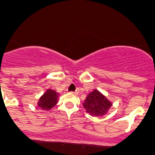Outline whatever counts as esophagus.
Listing matches in <instances>:
<instances>
[{"instance_id":"34e87169","label":"esophagus","mask_w":155,"mask_h":155,"mask_svg":"<svg viewBox=\"0 0 155 155\" xmlns=\"http://www.w3.org/2000/svg\"><path fill=\"white\" fill-rule=\"evenodd\" d=\"M71 93H72L73 94H74V95H77V94H78V93H79V90H78V89H77V90H76L75 91L71 92Z\"/></svg>"}]
</instances>
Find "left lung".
I'll return each mask as SVG.
<instances>
[{
	"mask_svg": "<svg viewBox=\"0 0 155 155\" xmlns=\"http://www.w3.org/2000/svg\"><path fill=\"white\" fill-rule=\"evenodd\" d=\"M112 103L97 90L87 95L83 106L87 113L94 117H101L108 113Z\"/></svg>",
	"mask_w": 155,
	"mask_h": 155,
	"instance_id": "1",
	"label": "left lung"
}]
</instances>
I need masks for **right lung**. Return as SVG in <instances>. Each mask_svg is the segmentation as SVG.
Segmentation results:
<instances>
[{
	"label": "right lung",
	"mask_w": 155,
	"mask_h": 155,
	"mask_svg": "<svg viewBox=\"0 0 155 155\" xmlns=\"http://www.w3.org/2000/svg\"><path fill=\"white\" fill-rule=\"evenodd\" d=\"M58 97H59V93H56L55 90L48 89L40 97L38 102V106L41 109L49 111L57 104Z\"/></svg>",
	"instance_id": "obj_1"
}]
</instances>
